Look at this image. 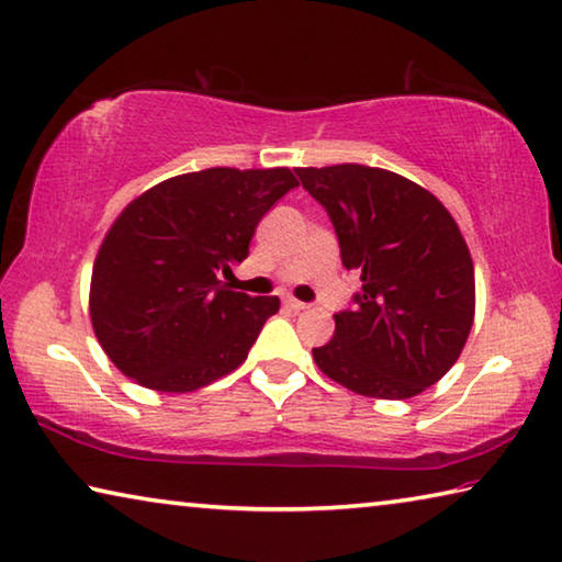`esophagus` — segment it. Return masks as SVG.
Here are the masks:
<instances>
[{"mask_svg":"<svg viewBox=\"0 0 562 562\" xmlns=\"http://www.w3.org/2000/svg\"><path fill=\"white\" fill-rule=\"evenodd\" d=\"M284 305H288L290 310H295V313H300V310H307V307H310L307 302H300V300H295V297H288V300H284Z\"/></svg>","mask_w":562,"mask_h":562,"instance_id":"1","label":"esophagus"}]
</instances>
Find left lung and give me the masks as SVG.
<instances>
[{"label": "left lung", "mask_w": 562, "mask_h": 562, "mask_svg": "<svg viewBox=\"0 0 562 562\" xmlns=\"http://www.w3.org/2000/svg\"><path fill=\"white\" fill-rule=\"evenodd\" d=\"M333 220L342 265L358 270L355 307L313 347L329 380L364 397L407 400L460 358L475 317V270L458 222L407 177L364 165L297 167Z\"/></svg>", "instance_id": "1"}]
</instances>
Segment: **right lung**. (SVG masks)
<instances>
[{
  "label": "right lung",
  "mask_w": 562,
  "mask_h": 562,
  "mask_svg": "<svg viewBox=\"0 0 562 562\" xmlns=\"http://www.w3.org/2000/svg\"><path fill=\"white\" fill-rule=\"evenodd\" d=\"M297 187L288 167H210L142 192L104 235L89 284L97 340L157 393H192L245 362L278 297L229 290L267 210Z\"/></svg>",
  "instance_id": "right-lung-1"
}]
</instances>
